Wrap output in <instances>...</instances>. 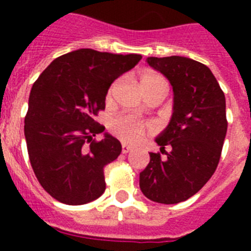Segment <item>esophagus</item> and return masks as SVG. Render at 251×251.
<instances>
[{
	"instance_id": "34e87169",
	"label": "esophagus",
	"mask_w": 251,
	"mask_h": 251,
	"mask_svg": "<svg viewBox=\"0 0 251 251\" xmlns=\"http://www.w3.org/2000/svg\"><path fill=\"white\" fill-rule=\"evenodd\" d=\"M133 150V147L131 146H127V145H122V153H127L130 152Z\"/></svg>"
}]
</instances>
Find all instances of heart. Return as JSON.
<instances>
[{
    "mask_svg": "<svg viewBox=\"0 0 251 251\" xmlns=\"http://www.w3.org/2000/svg\"><path fill=\"white\" fill-rule=\"evenodd\" d=\"M118 84H120V80H116V82L112 83V86L109 87L108 94H106V99H108V100H112L114 92L117 90ZM139 84H141V88L142 91H143V94H147V92L153 90H160V88L168 90V84L167 82H165L164 78H163L159 73L153 72V70H145V72H142L141 76H139ZM112 127H113L114 131H116L124 141L127 142L139 141L142 138V135L145 134V126L126 117L114 120L113 124H112Z\"/></svg>",
    "mask_w": 251,
    "mask_h": 251,
    "instance_id": "b5f03b06",
    "label": "heart"
}]
</instances>
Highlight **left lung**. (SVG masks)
<instances>
[{
    "mask_svg": "<svg viewBox=\"0 0 251 251\" xmlns=\"http://www.w3.org/2000/svg\"><path fill=\"white\" fill-rule=\"evenodd\" d=\"M147 64L169 80L173 108L155 142L165 152H150L139 173L142 193L153 202L176 204L202 189L218 167L226 135V96L206 65L182 56L149 57Z\"/></svg>",
    "mask_w": 251,
    "mask_h": 251,
    "instance_id": "obj_1",
    "label": "left lung"
}]
</instances>
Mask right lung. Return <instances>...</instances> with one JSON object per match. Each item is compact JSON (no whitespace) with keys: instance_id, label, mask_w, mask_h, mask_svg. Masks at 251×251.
<instances>
[{"instance_id":"obj_1","label":"right lung","mask_w":251,"mask_h":251,"mask_svg":"<svg viewBox=\"0 0 251 251\" xmlns=\"http://www.w3.org/2000/svg\"><path fill=\"white\" fill-rule=\"evenodd\" d=\"M141 60L135 53L76 49L50 62L33 83L25 143L36 178L58 202L79 206L105 191L104 167L122 147L94 117L105 108L110 84ZM96 133L103 134L100 142L92 139Z\"/></svg>"}]
</instances>
